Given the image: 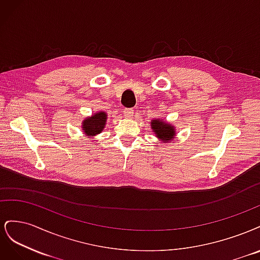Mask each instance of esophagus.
<instances>
[{"instance_id": "1", "label": "esophagus", "mask_w": 260, "mask_h": 260, "mask_svg": "<svg viewBox=\"0 0 260 260\" xmlns=\"http://www.w3.org/2000/svg\"><path fill=\"white\" fill-rule=\"evenodd\" d=\"M123 115L125 118H128V119H131L135 116V111H133L132 108H125L123 111Z\"/></svg>"}]
</instances>
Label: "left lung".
Wrapping results in <instances>:
<instances>
[{
  "label": "left lung",
  "instance_id": "8db88e82",
  "mask_svg": "<svg viewBox=\"0 0 260 260\" xmlns=\"http://www.w3.org/2000/svg\"><path fill=\"white\" fill-rule=\"evenodd\" d=\"M151 129L161 143H169L170 141L175 140L177 135L175 125L161 118H156L151 121Z\"/></svg>",
  "mask_w": 260,
  "mask_h": 260
}]
</instances>
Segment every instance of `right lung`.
Listing matches in <instances>:
<instances>
[{
	"label": "right lung",
	"instance_id": "obj_1",
	"mask_svg": "<svg viewBox=\"0 0 260 260\" xmlns=\"http://www.w3.org/2000/svg\"><path fill=\"white\" fill-rule=\"evenodd\" d=\"M107 121V114L105 112H98L86 117L82 120L81 128L85 137L93 138L104 130Z\"/></svg>",
	"mask_w": 260,
	"mask_h": 260
}]
</instances>
